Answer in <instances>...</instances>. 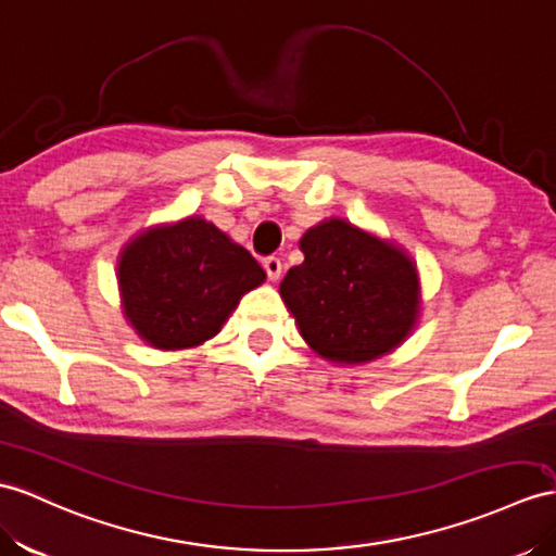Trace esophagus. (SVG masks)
Here are the masks:
<instances>
[{"label":"esophagus","instance_id":"obj_1","mask_svg":"<svg viewBox=\"0 0 556 556\" xmlns=\"http://www.w3.org/2000/svg\"><path fill=\"white\" fill-rule=\"evenodd\" d=\"M264 270H266L268 280L276 282L280 278V274H282V264H280L278 256H266V260H264Z\"/></svg>","mask_w":556,"mask_h":556}]
</instances>
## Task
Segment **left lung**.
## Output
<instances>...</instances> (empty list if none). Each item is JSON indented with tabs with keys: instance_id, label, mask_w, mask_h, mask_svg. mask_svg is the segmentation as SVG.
Instances as JSON below:
<instances>
[{
	"instance_id": "1",
	"label": "left lung",
	"mask_w": 556,
	"mask_h": 556,
	"mask_svg": "<svg viewBox=\"0 0 556 556\" xmlns=\"http://www.w3.org/2000/svg\"><path fill=\"white\" fill-rule=\"evenodd\" d=\"M300 250L304 262L288 270L278 292L320 358L370 363L413 334L422 296L405 248L330 216L308 228Z\"/></svg>"
}]
</instances>
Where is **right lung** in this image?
<instances>
[{
  "label": "right lung",
  "instance_id": "right-lung-1",
  "mask_svg": "<svg viewBox=\"0 0 556 556\" xmlns=\"http://www.w3.org/2000/svg\"><path fill=\"white\" fill-rule=\"evenodd\" d=\"M264 268L205 216L151 226L117 256L122 314L162 351L193 349L224 328Z\"/></svg>",
  "mask_w": 556,
  "mask_h": 556
}]
</instances>
